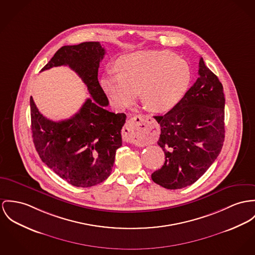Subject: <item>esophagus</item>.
Listing matches in <instances>:
<instances>
[{"mask_svg":"<svg viewBox=\"0 0 255 255\" xmlns=\"http://www.w3.org/2000/svg\"><path fill=\"white\" fill-rule=\"evenodd\" d=\"M149 121H153V118L144 115H138L131 118L123 128V131H122L123 139L127 142H134L136 132L143 129L142 126H143L144 127L145 123Z\"/></svg>","mask_w":255,"mask_h":255,"instance_id":"obj_1","label":"esophagus"}]
</instances>
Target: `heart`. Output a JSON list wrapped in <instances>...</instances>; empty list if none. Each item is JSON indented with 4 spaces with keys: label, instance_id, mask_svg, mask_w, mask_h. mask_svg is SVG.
I'll return each instance as SVG.
<instances>
[{
    "label": "heart",
    "instance_id": "1",
    "mask_svg": "<svg viewBox=\"0 0 255 255\" xmlns=\"http://www.w3.org/2000/svg\"><path fill=\"white\" fill-rule=\"evenodd\" d=\"M115 68L101 79L113 105L125 109L136 98L152 113H165L182 98L191 74L187 63L164 50H139L118 59Z\"/></svg>",
    "mask_w": 255,
    "mask_h": 255
}]
</instances>
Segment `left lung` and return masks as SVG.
<instances>
[{
  "mask_svg": "<svg viewBox=\"0 0 255 255\" xmlns=\"http://www.w3.org/2000/svg\"><path fill=\"white\" fill-rule=\"evenodd\" d=\"M198 75L196 82L170 112L154 117L161 127L157 143L166 160L151 178L167 189L193 184L215 162L223 146V86L202 57Z\"/></svg>",
  "mask_w": 255,
  "mask_h": 255,
  "instance_id": "obj_1",
  "label": "left lung"
}]
</instances>
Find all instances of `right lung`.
I'll list each match as a JSON object with an SVG mask.
<instances>
[{
  "instance_id": "right-lung-1",
  "label": "right lung",
  "mask_w": 255,
  "mask_h": 255,
  "mask_svg": "<svg viewBox=\"0 0 255 255\" xmlns=\"http://www.w3.org/2000/svg\"><path fill=\"white\" fill-rule=\"evenodd\" d=\"M106 53L98 41L65 45L41 69L69 66L85 83L88 98L78 114L52 121L43 117L30 98L32 137L41 161L61 178L77 187H91L112 173L116 153L122 145L125 114H114L98 80L100 62Z\"/></svg>"
}]
</instances>
